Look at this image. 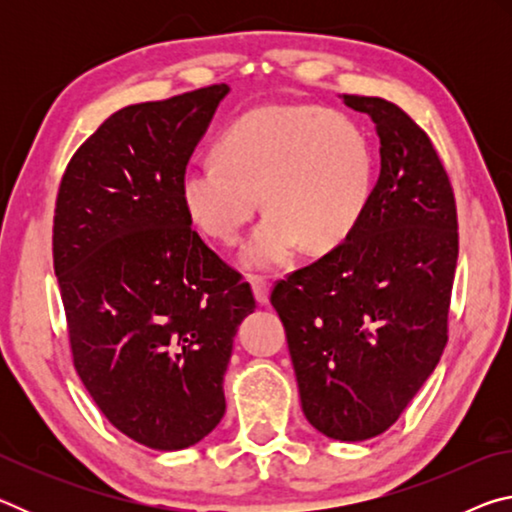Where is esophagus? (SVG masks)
Wrapping results in <instances>:
<instances>
[{"label": "esophagus", "instance_id": "obj_1", "mask_svg": "<svg viewBox=\"0 0 512 512\" xmlns=\"http://www.w3.org/2000/svg\"><path fill=\"white\" fill-rule=\"evenodd\" d=\"M250 287H253L255 300L259 302V305H266V302H268V282L264 280V277L262 275L250 277Z\"/></svg>", "mask_w": 512, "mask_h": 512}]
</instances>
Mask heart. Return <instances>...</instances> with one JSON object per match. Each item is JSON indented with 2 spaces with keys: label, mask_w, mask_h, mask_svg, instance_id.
Masks as SVG:
<instances>
[{
  "label": "heart",
  "mask_w": 512,
  "mask_h": 512,
  "mask_svg": "<svg viewBox=\"0 0 512 512\" xmlns=\"http://www.w3.org/2000/svg\"><path fill=\"white\" fill-rule=\"evenodd\" d=\"M216 160L192 164L180 180L198 228L237 244L259 196L268 212L244 248L250 268L341 246L368 210L375 155L357 121L320 106H266L239 117L216 140Z\"/></svg>",
  "instance_id": "1"
}]
</instances>
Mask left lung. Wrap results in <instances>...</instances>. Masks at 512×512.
<instances>
[{
    "instance_id": "1",
    "label": "left lung",
    "mask_w": 512,
    "mask_h": 512,
    "mask_svg": "<svg viewBox=\"0 0 512 512\" xmlns=\"http://www.w3.org/2000/svg\"><path fill=\"white\" fill-rule=\"evenodd\" d=\"M375 121L381 171L352 235L271 291L300 402L334 440L384 433L447 345L458 259L449 176L429 135L379 97L343 94Z\"/></svg>"
}]
</instances>
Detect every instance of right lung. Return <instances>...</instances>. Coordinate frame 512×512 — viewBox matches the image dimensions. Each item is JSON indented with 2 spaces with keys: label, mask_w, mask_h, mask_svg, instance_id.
I'll return each instance as SVG.
<instances>
[{
  "label": "right lung",
  "mask_w": 512,
  "mask_h": 512,
  "mask_svg": "<svg viewBox=\"0 0 512 512\" xmlns=\"http://www.w3.org/2000/svg\"><path fill=\"white\" fill-rule=\"evenodd\" d=\"M228 85L126 106L72 155L54 271L74 368L101 413L160 452L203 440L255 298L192 228L180 180Z\"/></svg>",
  "instance_id": "right-lung-1"
}]
</instances>
